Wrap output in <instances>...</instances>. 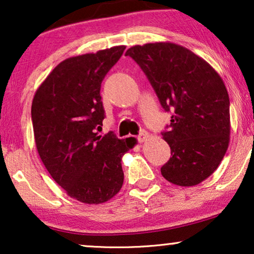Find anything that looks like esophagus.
Returning a JSON list of instances; mask_svg holds the SVG:
<instances>
[{"label": "esophagus", "instance_id": "1", "mask_svg": "<svg viewBox=\"0 0 254 254\" xmlns=\"http://www.w3.org/2000/svg\"><path fill=\"white\" fill-rule=\"evenodd\" d=\"M148 137H149V135H148L147 131H145V130H141L140 134L137 135V141L140 142V143H142V142L147 141Z\"/></svg>", "mask_w": 254, "mask_h": 254}]
</instances>
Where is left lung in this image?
I'll use <instances>...</instances> for the list:
<instances>
[{
  "instance_id": "1",
  "label": "left lung",
  "mask_w": 254,
  "mask_h": 254,
  "mask_svg": "<svg viewBox=\"0 0 254 254\" xmlns=\"http://www.w3.org/2000/svg\"><path fill=\"white\" fill-rule=\"evenodd\" d=\"M140 65L166 112L163 138L171 157L162 176L178 186L203 182L221 164L230 141V102L223 79L192 51L173 43L136 45L126 54Z\"/></svg>"
}]
</instances>
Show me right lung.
<instances>
[{
  "mask_svg": "<svg viewBox=\"0 0 254 254\" xmlns=\"http://www.w3.org/2000/svg\"><path fill=\"white\" fill-rule=\"evenodd\" d=\"M126 46L65 59L33 97L34 140L45 168L69 196L88 204L109 201L123 187L121 158L135 140L98 135L105 111L100 86Z\"/></svg>",
  "mask_w": 254,
  "mask_h": 254,
  "instance_id": "1",
  "label": "right lung"
}]
</instances>
